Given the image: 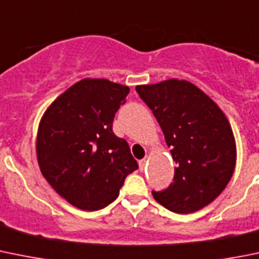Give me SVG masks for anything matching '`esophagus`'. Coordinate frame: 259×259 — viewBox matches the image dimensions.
<instances>
[{
	"instance_id": "obj_1",
	"label": "esophagus",
	"mask_w": 259,
	"mask_h": 259,
	"mask_svg": "<svg viewBox=\"0 0 259 259\" xmlns=\"http://www.w3.org/2000/svg\"><path fill=\"white\" fill-rule=\"evenodd\" d=\"M146 165H147V159L143 158L139 161V170L141 171H144V168H146Z\"/></svg>"
}]
</instances>
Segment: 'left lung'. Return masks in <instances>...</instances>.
Wrapping results in <instances>:
<instances>
[{
    "label": "left lung",
    "mask_w": 259,
    "mask_h": 259,
    "mask_svg": "<svg viewBox=\"0 0 259 259\" xmlns=\"http://www.w3.org/2000/svg\"><path fill=\"white\" fill-rule=\"evenodd\" d=\"M153 112L171 148L175 175L168 188L152 192L176 213H190L216 199L235 168L233 130L219 106L187 80L135 88Z\"/></svg>",
    "instance_id": "obj_1"
}]
</instances>
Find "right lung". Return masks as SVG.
<instances>
[{
	"mask_svg": "<svg viewBox=\"0 0 259 259\" xmlns=\"http://www.w3.org/2000/svg\"><path fill=\"white\" fill-rule=\"evenodd\" d=\"M129 87L83 79L43 115L37 137L40 171L57 194L84 211L105 208L138 168L129 144L112 132Z\"/></svg>",
	"mask_w": 259,
	"mask_h": 259,
	"instance_id": "right-lung-1",
	"label": "right lung"
}]
</instances>
